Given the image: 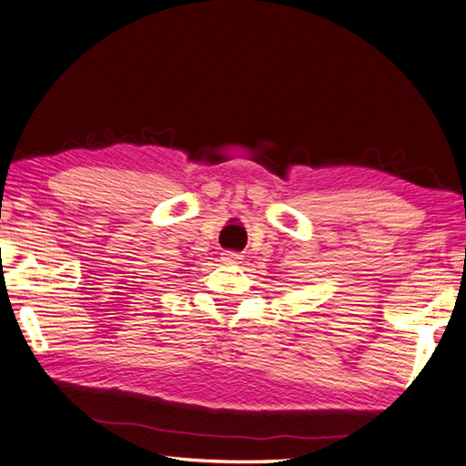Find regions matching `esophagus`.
Here are the masks:
<instances>
[{
  "label": "esophagus",
  "mask_w": 466,
  "mask_h": 466,
  "mask_svg": "<svg viewBox=\"0 0 466 466\" xmlns=\"http://www.w3.org/2000/svg\"><path fill=\"white\" fill-rule=\"evenodd\" d=\"M222 260H224L226 264H238V262L242 260V254H238V252H230V250H226V252H222Z\"/></svg>",
  "instance_id": "esophagus-1"
}]
</instances>
